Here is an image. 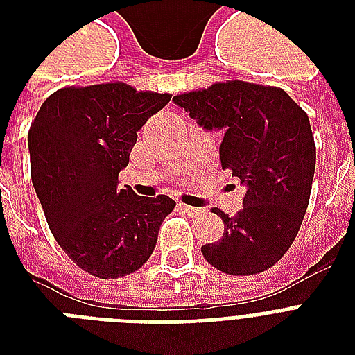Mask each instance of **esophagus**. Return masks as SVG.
<instances>
[{
    "mask_svg": "<svg viewBox=\"0 0 355 355\" xmlns=\"http://www.w3.org/2000/svg\"><path fill=\"white\" fill-rule=\"evenodd\" d=\"M180 210H184V214H188L191 217H197L199 214H202L200 208H195V206H188V205H180Z\"/></svg>",
    "mask_w": 355,
    "mask_h": 355,
    "instance_id": "esophagus-1",
    "label": "esophagus"
}]
</instances>
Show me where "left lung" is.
<instances>
[{
  "label": "left lung",
  "instance_id": "obj_1",
  "mask_svg": "<svg viewBox=\"0 0 355 355\" xmlns=\"http://www.w3.org/2000/svg\"><path fill=\"white\" fill-rule=\"evenodd\" d=\"M205 130H221L219 160L247 188L225 232L202 256L227 275L263 272L287 252L308 210L315 141L302 108L280 88L243 80L173 97Z\"/></svg>",
  "mask_w": 355,
  "mask_h": 355
}]
</instances>
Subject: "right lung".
Listing matches in <instances>:
<instances>
[{
    "mask_svg": "<svg viewBox=\"0 0 355 355\" xmlns=\"http://www.w3.org/2000/svg\"><path fill=\"white\" fill-rule=\"evenodd\" d=\"M169 99L123 83L62 88L31 123V178L49 230L64 252L97 278L138 270L175 208L167 195L138 197L118 186L138 130Z\"/></svg>",
    "mask_w": 355,
    "mask_h": 355,
    "instance_id": "right-lung-1",
    "label": "right lung"
}]
</instances>
